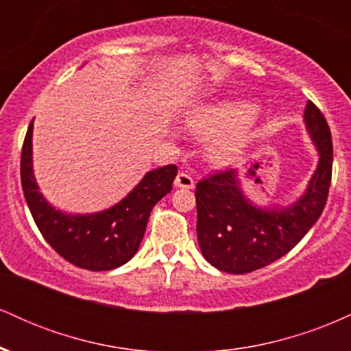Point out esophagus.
Wrapping results in <instances>:
<instances>
[{
    "label": "esophagus",
    "mask_w": 351,
    "mask_h": 351,
    "mask_svg": "<svg viewBox=\"0 0 351 351\" xmlns=\"http://www.w3.org/2000/svg\"><path fill=\"white\" fill-rule=\"evenodd\" d=\"M175 186L176 188H184V189H191L195 186V180L188 175V173L180 171L175 178Z\"/></svg>",
    "instance_id": "1"
}]
</instances>
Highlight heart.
<instances>
[{
    "mask_svg": "<svg viewBox=\"0 0 351 351\" xmlns=\"http://www.w3.org/2000/svg\"><path fill=\"white\" fill-rule=\"evenodd\" d=\"M256 115V107L249 102H226L203 108L189 119V127L201 136H213L234 130L241 125L251 122ZM243 147L239 135H223L211 145V155L217 162H228Z\"/></svg>",
    "mask_w": 351,
    "mask_h": 351,
    "instance_id": "obj_1",
    "label": "heart"
}]
</instances>
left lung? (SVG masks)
<instances>
[{
  "instance_id": "left-lung-1",
  "label": "left lung",
  "mask_w": 351,
  "mask_h": 351,
  "mask_svg": "<svg viewBox=\"0 0 351 351\" xmlns=\"http://www.w3.org/2000/svg\"><path fill=\"white\" fill-rule=\"evenodd\" d=\"M305 123L320 160L307 191L287 208L261 209L244 198L232 168L196 184L198 243L204 259L228 274H247L280 259L300 243L327 204L333 145L330 127L312 100Z\"/></svg>"
}]
</instances>
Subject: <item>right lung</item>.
Here are the masks:
<instances>
[{
  "instance_id": "1",
  "label": "right lung",
  "mask_w": 351,
  "mask_h": 351,
  "mask_svg": "<svg viewBox=\"0 0 351 351\" xmlns=\"http://www.w3.org/2000/svg\"><path fill=\"white\" fill-rule=\"evenodd\" d=\"M33 122L21 150V184L36 226L47 244L67 263L88 271H110L135 256L153 206L173 188L176 165L148 171L127 198L102 213L69 216L47 204L38 191L31 160Z\"/></svg>"
}]
</instances>
